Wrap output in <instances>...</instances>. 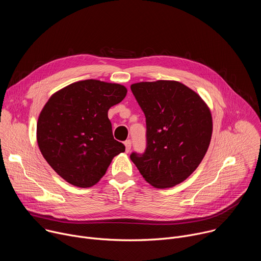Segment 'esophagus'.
<instances>
[{"label": "esophagus", "mask_w": 261, "mask_h": 261, "mask_svg": "<svg viewBox=\"0 0 261 261\" xmlns=\"http://www.w3.org/2000/svg\"><path fill=\"white\" fill-rule=\"evenodd\" d=\"M125 146H126V153H129L130 150H131V140H126L125 142Z\"/></svg>", "instance_id": "34e87169"}]
</instances>
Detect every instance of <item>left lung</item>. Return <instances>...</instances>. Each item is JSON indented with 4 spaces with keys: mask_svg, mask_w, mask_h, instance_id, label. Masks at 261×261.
I'll list each match as a JSON object with an SVG mask.
<instances>
[{
    "mask_svg": "<svg viewBox=\"0 0 261 261\" xmlns=\"http://www.w3.org/2000/svg\"><path fill=\"white\" fill-rule=\"evenodd\" d=\"M146 123V148L130 158L155 188L184 181L202 161L213 132L211 110L201 97L175 81L131 85Z\"/></svg>",
    "mask_w": 261,
    "mask_h": 261,
    "instance_id": "left-lung-1",
    "label": "left lung"
}]
</instances>
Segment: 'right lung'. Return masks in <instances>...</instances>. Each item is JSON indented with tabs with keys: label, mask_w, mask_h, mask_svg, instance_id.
<instances>
[{
	"label": "right lung",
	"mask_w": 261,
	"mask_h": 261,
	"mask_svg": "<svg viewBox=\"0 0 261 261\" xmlns=\"http://www.w3.org/2000/svg\"><path fill=\"white\" fill-rule=\"evenodd\" d=\"M126 94L122 85L87 80L58 91L44 105L37 142L47 163L69 184L92 187L114 157L125 152L114 138L107 114Z\"/></svg>",
	"instance_id": "add662e5"
}]
</instances>
